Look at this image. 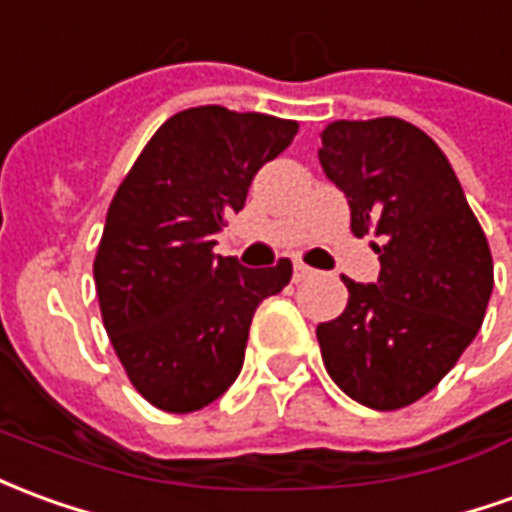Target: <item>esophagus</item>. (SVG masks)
Wrapping results in <instances>:
<instances>
[{"instance_id":"esophagus-1","label":"esophagus","mask_w":512,"mask_h":512,"mask_svg":"<svg viewBox=\"0 0 512 512\" xmlns=\"http://www.w3.org/2000/svg\"><path fill=\"white\" fill-rule=\"evenodd\" d=\"M313 274H316V268L305 266V263H299V260H296V263H293V280H296V282L310 280V277H313Z\"/></svg>"}]
</instances>
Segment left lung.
I'll return each mask as SVG.
<instances>
[{"label":"left lung","mask_w":512,"mask_h":512,"mask_svg":"<svg viewBox=\"0 0 512 512\" xmlns=\"http://www.w3.org/2000/svg\"><path fill=\"white\" fill-rule=\"evenodd\" d=\"M321 169L346 196L352 232L382 244L371 285L341 277L349 302L318 324L324 366L371 410L413 405L452 371L480 332L493 260L455 171L410 121H332Z\"/></svg>","instance_id":"8db88e82"}]
</instances>
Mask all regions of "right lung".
<instances>
[{
    "mask_svg": "<svg viewBox=\"0 0 512 512\" xmlns=\"http://www.w3.org/2000/svg\"><path fill=\"white\" fill-rule=\"evenodd\" d=\"M296 121L221 105L171 116L107 207L94 280L121 366L149 405L194 413L244 366L257 305L291 282V260L244 268L213 235L244 210L249 185L288 149Z\"/></svg>",
    "mask_w": 512,
    "mask_h": 512,
    "instance_id": "obj_1",
    "label": "right lung"
}]
</instances>
